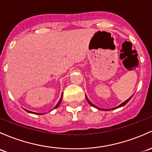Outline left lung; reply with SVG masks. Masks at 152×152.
Listing matches in <instances>:
<instances>
[{
	"label": "left lung",
	"instance_id": "8db88e82",
	"mask_svg": "<svg viewBox=\"0 0 152 152\" xmlns=\"http://www.w3.org/2000/svg\"><path fill=\"white\" fill-rule=\"evenodd\" d=\"M85 97H86V99H87V102H88V103H89V105H92V106L95 107V108H97V109H100V108H97V107H96V106H95V105H93V104H92V103H91V102H90V101H89V99H88V97H87V95H85ZM132 97H130V98H128V99H127V100H125V101H124V102H123V103H122V104H120V105H118V106H117V107H116V108H112V109H110V110L116 109V108H120V107H122V106H124V105H126V104H127V103H128V102H129V101H130V99H131V98H132ZM102 110H103V111H109V110H108V109H102Z\"/></svg>",
	"mask_w": 152,
	"mask_h": 152
}]
</instances>
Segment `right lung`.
<instances>
[{
  "label": "right lung",
  "mask_w": 152,
  "mask_h": 152,
  "mask_svg": "<svg viewBox=\"0 0 152 152\" xmlns=\"http://www.w3.org/2000/svg\"><path fill=\"white\" fill-rule=\"evenodd\" d=\"M62 98H63V93H62V96L60 97V100H59V102L57 103V104L56 105V106L55 107V108H57V107L59 106V105L60 104V103H61V100H62ZM27 111H28V113H30V114H40V113H35V112H33V111H28V110H26Z\"/></svg>",
  "instance_id": "add662e5"
}]
</instances>
